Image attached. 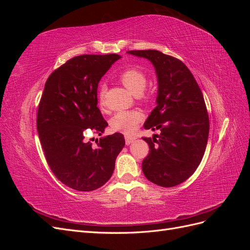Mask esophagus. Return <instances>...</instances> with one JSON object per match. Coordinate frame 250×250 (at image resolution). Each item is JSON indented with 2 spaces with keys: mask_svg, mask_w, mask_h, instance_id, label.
I'll return each mask as SVG.
<instances>
[{
  "mask_svg": "<svg viewBox=\"0 0 250 250\" xmlns=\"http://www.w3.org/2000/svg\"><path fill=\"white\" fill-rule=\"evenodd\" d=\"M133 141H134V138H132V137H125L126 145H129V144H131Z\"/></svg>",
  "mask_w": 250,
  "mask_h": 250,
  "instance_id": "obj_1",
  "label": "esophagus"
}]
</instances>
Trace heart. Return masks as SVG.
Returning a JSON list of instances; mask_svg holds the SVG:
<instances>
[{"label": "heart", "mask_w": 250, "mask_h": 250, "mask_svg": "<svg viewBox=\"0 0 250 250\" xmlns=\"http://www.w3.org/2000/svg\"><path fill=\"white\" fill-rule=\"evenodd\" d=\"M118 79L134 95H141L147 98L143 93L147 84V76L145 73L135 67H128L119 74ZM98 103L102 108L105 105V86L101 85L98 92ZM144 116L140 110H122L117 112L110 119V127L113 131L123 132L127 135L132 134L142 122Z\"/></svg>", "instance_id": "b5f03b06"}]
</instances>
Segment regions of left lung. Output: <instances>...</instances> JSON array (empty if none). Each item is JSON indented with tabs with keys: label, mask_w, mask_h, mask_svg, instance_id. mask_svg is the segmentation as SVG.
I'll list each match as a JSON object with an SVG mask.
<instances>
[{
	"label": "left lung",
	"mask_w": 250,
	"mask_h": 250,
	"mask_svg": "<svg viewBox=\"0 0 250 250\" xmlns=\"http://www.w3.org/2000/svg\"><path fill=\"white\" fill-rule=\"evenodd\" d=\"M149 59L158 80L156 107L144 124L161 130L148 143L142 169L151 183L171 188L184 183L198 168L207 148L209 121L204 98L193 74L181 60L156 50L128 51Z\"/></svg>",
	"instance_id": "obj_1"
}]
</instances>
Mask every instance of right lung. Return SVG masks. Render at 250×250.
<instances>
[{
    "label": "right lung",
    "mask_w": 250,
    "mask_h": 250,
    "mask_svg": "<svg viewBox=\"0 0 250 250\" xmlns=\"http://www.w3.org/2000/svg\"><path fill=\"white\" fill-rule=\"evenodd\" d=\"M118 54L80 55L53 72L37 109V131L50 169L58 180L81 192L99 188L111 177L125 145L122 133L87 142L88 130L103 133L108 124L98 108L97 88Z\"/></svg>",
    "instance_id": "add662e5"
}]
</instances>
